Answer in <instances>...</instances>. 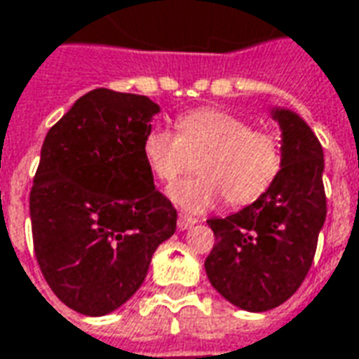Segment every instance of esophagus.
I'll use <instances>...</instances> for the list:
<instances>
[{
  "label": "esophagus",
  "mask_w": 359,
  "mask_h": 359,
  "mask_svg": "<svg viewBox=\"0 0 359 359\" xmlns=\"http://www.w3.org/2000/svg\"><path fill=\"white\" fill-rule=\"evenodd\" d=\"M196 218H192V216H189V214H180L179 220H177V224H179L180 230H189V228H192L194 224H196Z\"/></svg>",
  "instance_id": "1"
}]
</instances>
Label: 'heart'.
<instances>
[{"instance_id":"1","label":"heart","mask_w":359,"mask_h":359,"mask_svg":"<svg viewBox=\"0 0 359 359\" xmlns=\"http://www.w3.org/2000/svg\"><path fill=\"white\" fill-rule=\"evenodd\" d=\"M143 157L151 175L172 182L198 157L194 179L170 189L184 210L202 212L222 196L248 204L267 192L283 169V141L271 129L251 128L230 111L202 108L177 119V133L153 129L143 139Z\"/></svg>"}]
</instances>
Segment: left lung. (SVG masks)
<instances>
[{"label":"left lung","mask_w":359,"mask_h":359,"mask_svg":"<svg viewBox=\"0 0 359 359\" xmlns=\"http://www.w3.org/2000/svg\"><path fill=\"white\" fill-rule=\"evenodd\" d=\"M283 131V169L253 204L208 226L216 243L204 267L231 304L263 313L291 299L311 269L326 220L320 141L297 114L275 109Z\"/></svg>","instance_id":"left-lung-1"}]
</instances>
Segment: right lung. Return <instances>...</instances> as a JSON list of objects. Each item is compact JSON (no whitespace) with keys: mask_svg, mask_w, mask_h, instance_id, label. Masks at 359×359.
I'll list each match as a JSON object with an SVG mask.
<instances>
[{"mask_svg":"<svg viewBox=\"0 0 359 359\" xmlns=\"http://www.w3.org/2000/svg\"><path fill=\"white\" fill-rule=\"evenodd\" d=\"M157 111L147 96L96 88L46 133L29 196L33 248L48 287L80 314L129 301L177 230L143 157Z\"/></svg>","mask_w":359,"mask_h":359,"instance_id":"obj_1","label":"right lung"}]
</instances>
